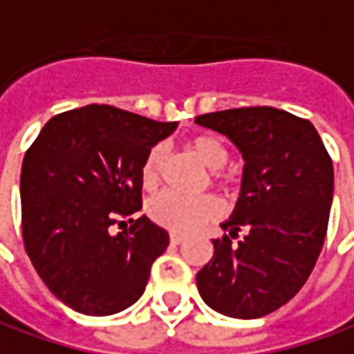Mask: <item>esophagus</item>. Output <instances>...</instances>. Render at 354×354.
Masks as SVG:
<instances>
[{
  "label": "esophagus",
  "instance_id": "obj_1",
  "mask_svg": "<svg viewBox=\"0 0 354 354\" xmlns=\"http://www.w3.org/2000/svg\"><path fill=\"white\" fill-rule=\"evenodd\" d=\"M184 239H186V238H184L182 234H170V241H172L174 245H178V243H182Z\"/></svg>",
  "mask_w": 354,
  "mask_h": 354
}]
</instances>
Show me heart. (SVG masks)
Wrapping results in <instances>:
<instances>
[{
	"label": "heart",
	"mask_w": 354,
	"mask_h": 354,
	"mask_svg": "<svg viewBox=\"0 0 354 354\" xmlns=\"http://www.w3.org/2000/svg\"><path fill=\"white\" fill-rule=\"evenodd\" d=\"M188 148L206 168L214 170V178L218 182H232L234 180V172H223L222 170L227 164L230 150L220 136L209 134V132L198 134V136L190 138ZM164 162H166V148L164 147H154L148 152L145 164H142V170H140V180H142V186L147 190L156 188V184L160 180L162 168H164ZM148 214L154 222L172 230V232L190 234L194 230H198L200 225L216 220L222 214V206L212 196L190 200V198H182L174 192H164L156 196L154 200H150Z\"/></svg>",
	"instance_id": "b5f03b06"
}]
</instances>
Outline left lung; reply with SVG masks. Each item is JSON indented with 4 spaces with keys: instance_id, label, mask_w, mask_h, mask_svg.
Masks as SVG:
<instances>
[{
    "instance_id": "obj_1",
    "label": "left lung",
    "mask_w": 354,
    "mask_h": 354,
    "mask_svg": "<svg viewBox=\"0 0 354 354\" xmlns=\"http://www.w3.org/2000/svg\"><path fill=\"white\" fill-rule=\"evenodd\" d=\"M220 132L243 158L241 188L223 230L245 236L212 239L214 255L196 283L207 307L234 319L279 309L307 281L321 254L330 202L333 162L315 127L273 106L196 116Z\"/></svg>"
}]
</instances>
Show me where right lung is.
<instances>
[{"label":"right lung","mask_w":354,"mask_h":354,"mask_svg":"<svg viewBox=\"0 0 354 354\" xmlns=\"http://www.w3.org/2000/svg\"><path fill=\"white\" fill-rule=\"evenodd\" d=\"M106 104L53 116L25 152L21 225L27 255L59 301L85 315H115L140 299L168 232L145 214L140 170L176 131ZM115 223L131 227L112 234Z\"/></svg>","instance_id":"obj_1"}]
</instances>
